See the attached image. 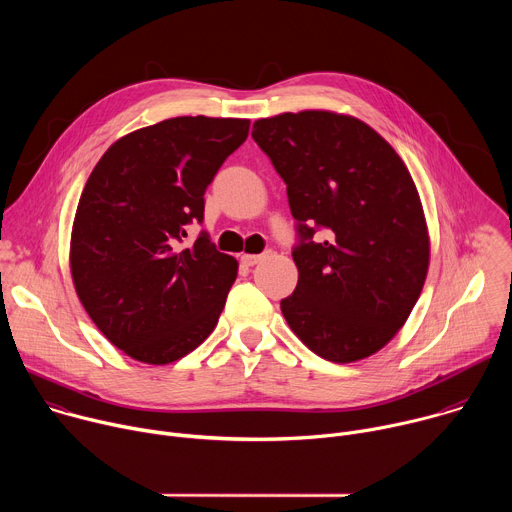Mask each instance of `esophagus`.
I'll list each match as a JSON object with an SVG mask.
<instances>
[{
	"instance_id": "1",
	"label": "esophagus",
	"mask_w": 512,
	"mask_h": 512,
	"mask_svg": "<svg viewBox=\"0 0 512 512\" xmlns=\"http://www.w3.org/2000/svg\"><path fill=\"white\" fill-rule=\"evenodd\" d=\"M265 257H267V253H263V255H249V253H245V255H241V261H243L245 265L253 267V265H257L259 261H263Z\"/></svg>"
}]
</instances>
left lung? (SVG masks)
I'll return each mask as SVG.
<instances>
[{
    "instance_id": "obj_1",
    "label": "left lung",
    "mask_w": 512,
    "mask_h": 512,
    "mask_svg": "<svg viewBox=\"0 0 512 512\" xmlns=\"http://www.w3.org/2000/svg\"><path fill=\"white\" fill-rule=\"evenodd\" d=\"M253 139L287 184L300 247L298 285L281 300L294 334L346 364L389 344L407 322L429 269V233L415 182L364 121L308 109L253 123ZM327 239L312 242L315 227Z\"/></svg>"
}]
</instances>
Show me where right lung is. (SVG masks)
<instances>
[{
    "mask_svg": "<svg viewBox=\"0 0 512 512\" xmlns=\"http://www.w3.org/2000/svg\"><path fill=\"white\" fill-rule=\"evenodd\" d=\"M249 119L172 117L119 137L93 168L72 223L70 275L103 336L133 360L170 364L214 330L235 257L202 233L204 192Z\"/></svg>",
    "mask_w": 512,
    "mask_h": 512,
    "instance_id": "add662e5",
    "label": "right lung"
}]
</instances>
